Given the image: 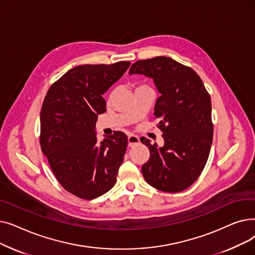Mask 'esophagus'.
I'll return each mask as SVG.
<instances>
[{
    "label": "esophagus",
    "mask_w": 255,
    "mask_h": 255,
    "mask_svg": "<svg viewBox=\"0 0 255 255\" xmlns=\"http://www.w3.org/2000/svg\"><path fill=\"white\" fill-rule=\"evenodd\" d=\"M138 143H139V138H138V136L133 135V134H130V135L128 136V145H129V146H134V145H136V144H138Z\"/></svg>",
    "instance_id": "34e87169"
}]
</instances>
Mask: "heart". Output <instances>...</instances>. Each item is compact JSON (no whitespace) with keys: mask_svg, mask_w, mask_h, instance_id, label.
Returning <instances> with one entry per match:
<instances>
[{"mask_svg":"<svg viewBox=\"0 0 255 255\" xmlns=\"http://www.w3.org/2000/svg\"><path fill=\"white\" fill-rule=\"evenodd\" d=\"M141 87H145V86H138L137 88H141Z\"/></svg>","mask_w":255,"mask_h":255,"instance_id":"obj_1","label":"heart"}]
</instances>
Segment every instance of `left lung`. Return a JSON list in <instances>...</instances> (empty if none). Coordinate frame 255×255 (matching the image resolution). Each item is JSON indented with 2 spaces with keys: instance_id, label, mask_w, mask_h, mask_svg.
<instances>
[{
  "instance_id": "left-lung-1",
  "label": "left lung",
  "mask_w": 255,
  "mask_h": 255,
  "mask_svg": "<svg viewBox=\"0 0 255 255\" xmlns=\"http://www.w3.org/2000/svg\"><path fill=\"white\" fill-rule=\"evenodd\" d=\"M129 74L153 78L160 93L154 107L164 144H151L150 159L141 166L144 180L164 192L188 188L202 173L213 140L211 97L203 80L190 67L167 57L139 60Z\"/></svg>"
}]
</instances>
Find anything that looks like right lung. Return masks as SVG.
Returning <instances> with one entry per match:
<instances>
[{"label":"right lung","mask_w":255,"mask_h":255,"mask_svg":"<svg viewBox=\"0 0 255 255\" xmlns=\"http://www.w3.org/2000/svg\"><path fill=\"white\" fill-rule=\"evenodd\" d=\"M130 64L76 66L46 93L40 113L41 150L64 189L79 198L94 199L116 184L128 138L116 131L98 142L96 122L106 112L102 95Z\"/></svg>","instance_id":"obj_1"}]
</instances>
